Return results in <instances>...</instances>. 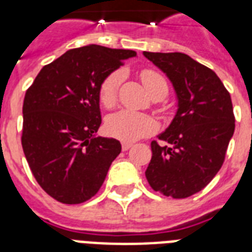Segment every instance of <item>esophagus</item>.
I'll return each mask as SVG.
<instances>
[{
  "mask_svg": "<svg viewBox=\"0 0 252 252\" xmlns=\"http://www.w3.org/2000/svg\"><path fill=\"white\" fill-rule=\"evenodd\" d=\"M132 145H133V144H132V142L123 141V142H122V149H123V150H128Z\"/></svg>",
  "mask_w": 252,
  "mask_h": 252,
  "instance_id": "1",
  "label": "esophagus"
}]
</instances>
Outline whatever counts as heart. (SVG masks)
Listing matches in <instances>:
<instances>
[{"instance_id": "heart-1", "label": "heart", "mask_w": 252, "mask_h": 252, "mask_svg": "<svg viewBox=\"0 0 252 252\" xmlns=\"http://www.w3.org/2000/svg\"><path fill=\"white\" fill-rule=\"evenodd\" d=\"M124 73L123 70H114L103 78L99 86V100L107 108L115 106L118 100L119 87L122 85ZM142 85L152 96H166L168 93V84L166 78L156 69L144 68L140 72ZM157 122L152 116L129 110H120L111 114L106 120V130L110 136L123 141H134L145 137L157 130Z\"/></svg>"}]
</instances>
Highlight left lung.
Here are the masks:
<instances>
[{
  "label": "left lung",
  "instance_id": "obj_1",
  "mask_svg": "<svg viewBox=\"0 0 252 252\" xmlns=\"http://www.w3.org/2000/svg\"><path fill=\"white\" fill-rule=\"evenodd\" d=\"M174 85L178 112L152 141L145 175L150 187L172 199L201 191L220 171L233 137L235 118L229 91L217 74L180 52H144Z\"/></svg>",
  "mask_w": 252,
  "mask_h": 252
}]
</instances>
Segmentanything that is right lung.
I'll return each mask as SVG.
<instances>
[{
  "label": "right lung",
  "mask_w": 252,
  "mask_h": 252,
  "mask_svg": "<svg viewBox=\"0 0 252 252\" xmlns=\"http://www.w3.org/2000/svg\"><path fill=\"white\" fill-rule=\"evenodd\" d=\"M136 55L95 44L69 49L26 91L22 148L39 186L57 201L91 199L122 152L118 140L95 136L102 123L99 86Z\"/></svg>",
  "instance_id": "1"
}]
</instances>
